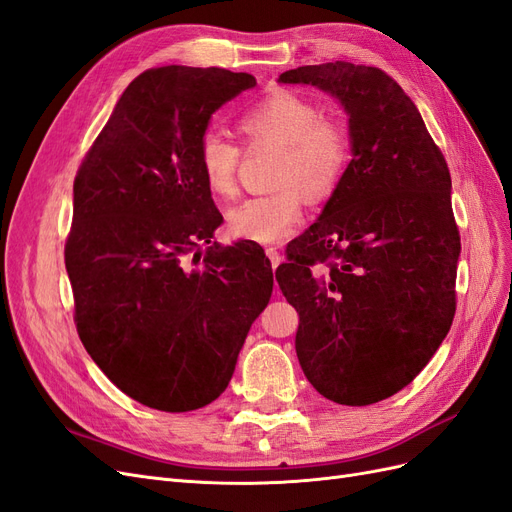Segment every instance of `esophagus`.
I'll return each instance as SVG.
<instances>
[{"mask_svg": "<svg viewBox=\"0 0 512 512\" xmlns=\"http://www.w3.org/2000/svg\"><path fill=\"white\" fill-rule=\"evenodd\" d=\"M265 252H267V256H269V260H271V265H273V269H275L277 265H280V262H282V254H280V250H277V247L269 245Z\"/></svg>", "mask_w": 512, "mask_h": 512, "instance_id": "34e87169", "label": "esophagus"}]
</instances>
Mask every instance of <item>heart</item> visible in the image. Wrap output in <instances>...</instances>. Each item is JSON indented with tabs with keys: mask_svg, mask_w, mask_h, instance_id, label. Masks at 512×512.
<instances>
[{
	"mask_svg": "<svg viewBox=\"0 0 512 512\" xmlns=\"http://www.w3.org/2000/svg\"><path fill=\"white\" fill-rule=\"evenodd\" d=\"M247 145H277L275 192L245 198L228 213L232 237L277 243L292 235L303 222L309 200L329 198L342 183L352 141L342 121L322 117L320 106L294 91L277 89L250 104L237 119ZM241 147L218 132L203 134L198 143V168L211 194H237Z\"/></svg>",
	"mask_w": 512,
	"mask_h": 512,
	"instance_id": "obj_1",
	"label": "heart"
}]
</instances>
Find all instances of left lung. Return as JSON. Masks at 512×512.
Instances as JSON below:
<instances>
[{
	"mask_svg": "<svg viewBox=\"0 0 512 512\" xmlns=\"http://www.w3.org/2000/svg\"><path fill=\"white\" fill-rule=\"evenodd\" d=\"M350 115L352 160L320 220L286 247L275 280L297 309L303 374L342 406L408 386L457 307L461 252L451 173L406 91L374 66L329 61L280 74Z\"/></svg>",
	"mask_w": 512,
	"mask_h": 512,
	"instance_id": "obj_1",
	"label": "left lung"
}]
</instances>
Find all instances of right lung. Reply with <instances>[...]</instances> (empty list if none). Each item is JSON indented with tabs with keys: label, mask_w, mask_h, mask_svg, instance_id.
<instances>
[{
	"label": "right lung",
	"mask_w": 512,
	"mask_h": 512,
	"mask_svg": "<svg viewBox=\"0 0 512 512\" xmlns=\"http://www.w3.org/2000/svg\"><path fill=\"white\" fill-rule=\"evenodd\" d=\"M254 85L224 68L145 70L74 177L76 331L117 389L162 412L224 393L273 290L260 245L211 243L222 213L198 168L211 115Z\"/></svg>",
	"instance_id": "1"
}]
</instances>
